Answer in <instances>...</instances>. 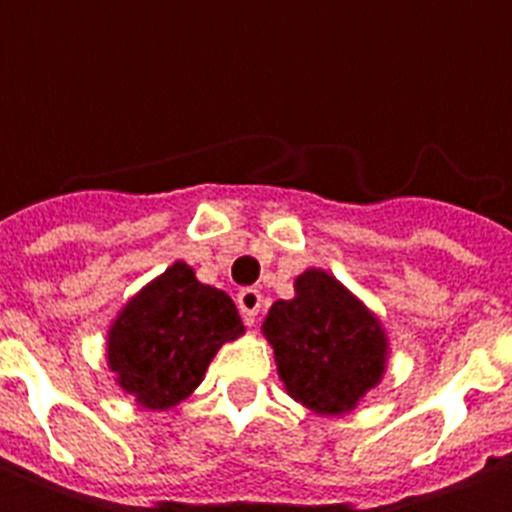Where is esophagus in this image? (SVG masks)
Wrapping results in <instances>:
<instances>
[{"instance_id":"obj_1","label":"esophagus","mask_w":512,"mask_h":512,"mask_svg":"<svg viewBox=\"0 0 512 512\" xmlns=\"http://www.w3.org/2000/svg\"><path fill=\"white\" fill-rule=\"evenodd\" d=\"M238 309H241V314H244V320L249 325L255 323L257 312H260V306H263V295H260V290H255V287H244L241 293H238Z\"/></svg>"}]
</instances>
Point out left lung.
Masks as SVG:
<instances>
[{
	"mask_svg": "<svg viewBox=\"0 0 512 512\" xmlns=\"http://www.w3.org/2000/svg\"><path fill=\"white\" fill-rule=\"evenodd\" d=\"M263 333L287 393L320 415L355 410L385 372L380 320L320 268L295 279V298L268 309Z\"/></svg>",
	"mask_w": 512,
	"mask_h": 512,
	"instance_id": "8db88e82",
	"label": "left lung"
}]
</instances>
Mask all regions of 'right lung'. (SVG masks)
Returning a JSON list of instances; mask_svg holds the SVG:
<instances>
[{
  "instance_id": "obj_1",
  "label": "right lung",
  "mask_w": 512,
  "mask_h": 512,
  "mask_svg": "<svg viewBox=\"0 0 512 512\" xmlns=\"http://www.w3.org/2000/svg\"><path fill=\"white\" fill-rule=\"evenodd\" d=\"M244 333L236 304L173 263L130 298L108 331V366L140 407L170 410L195 391L225 342Z\"/></svg>"
}]
</instances>
